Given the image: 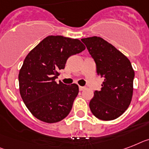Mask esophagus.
<instances>
[{"instance_id":"34e87169","label":"esophagus","mask_w":149,"mask_h":149,"mask_svg":"<svg viewBox=\"0 0 149 149\" xmlns=\"http://www.w3.org/2000/svg\"><path fill=\"white\" fill-rule=\"evenodd\" d=\"M85 87H82V86H79V90L80 91H84V90L85 89Z\"/></svg>"}]
</instances>
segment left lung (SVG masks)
Masks as SVG:
<instances>
[{"label":"left lung","mask_w":149,"mask_h":149,"mask_svg":"<svg viewBox=\"0 0 149 149\" xmlns=\"http://www.w3.org/2000/svg\"><path fill=\"white\" fill-rule=\"evenodd\" d=\"M81 41L95 61L97 73L104 79L101 90L94 91L90 109L100 120H115L127 110L132 100L135 72L131 62L102 38L92 36Z\"/></svg>","instance_id":"left-lung-1"}]
</instances>
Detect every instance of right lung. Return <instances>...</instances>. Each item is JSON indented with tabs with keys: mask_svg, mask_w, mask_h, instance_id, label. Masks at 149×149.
<instances>
[{
	"mask_svg": "<svg viewBox=\"0 0 149 149\" xmlns=\"http://www.w3.org/2000/svg\"><path fill=\"white\" fill-rule=\"evenodd\" d=\"M85 49L79 39L49 36L29 52L19 73V93L28 110L38 120L57 123L72 110L79 88L55 80L68 58Z\"/></svg>",
	"mask_w": 149,
	"mask_h": 149,
	"instance_id": "obj_1",
	"label": "right lung"
}]
</instances>
